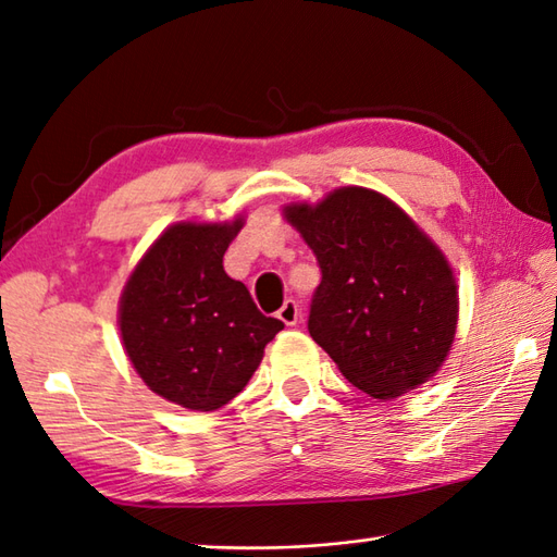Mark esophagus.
<instances>
[{"label":"esophagus","instance_id":"1","mask_svg":"<svg viewBox=\"0 0 557 557\" xmlns=\"http://www.w3.org/2000/svg\"><path fill=\"white\" fill-rule=\"evenodd\" d=\"M299 315H301V308H299V304H296L294 299H287V301L282 304V308L277 310V318H280L287 327H294L296 322H299Z\"/></svg>","mask_w":557,"mask_h":557}]
</instances>
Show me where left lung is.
Here are the masks:
<instances>
[{
    "label": "left lung",
    "instance_id": "8db88e82",
    "mask_svg": "<svg viewBox=\"0 0 557 557\" xmlns=\"http://www.w3.org/2000/svg\"><path fill=\"white\" fill-rule=\"evenodd\" d=\"M284 218L322 273L308 332L344 377L380 400L430 380L458 325V287L442 249L366 187L334 189L315 206L289 203Z\"/></svg>",
    "mask_w": 557,
    "mask_h": 557
}]
</instances>
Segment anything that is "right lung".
Returning <instances> with one entry per match:
<instances>
[{"mask_svg":"<svg viewBox=\"0 0 557 557\" xmlns=\"http://www.w3.org/2000/svg\"><path fill=\"white\" fill-rule=\"evenodd\" d=\"M242 225V218L171 225L121 296L127 358L153 394L189 410H218L235 398L284 327L225 273L223 256Z\"/></svg>","mask_w":557,"mask_h":557,"instance_id":"right-lung-1","label":"right lung"}]
</instances>
